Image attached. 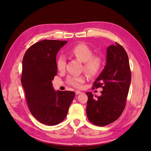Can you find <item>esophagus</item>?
<instances>
[{
    "mask_svg": "<svg viewBox=\"0 0 151 151\" xmlns=\"http://www.w3.org/2000/svg\"><path fill=\"white\" fill-rule=\"evenodd\" d=\"M81 93H82L81 91H76V95L81 94Z\"/></svg>",
    "mask_w": 151,
    "mask_h": 151,
    "instance_id": "esophagus-1",
    "label": "esophagus"
}]
</instances>
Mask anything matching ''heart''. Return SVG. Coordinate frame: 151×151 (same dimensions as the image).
<instances>
[{"instance_id": "b5f03b06", "label": "heart", "mask_w": 151, "mask_h": 151, "mask_svg": "<svg viewBox=\"0 0 151 151\" xmlns=\"http://www.w3.org/2000/svg\"><path fill=\"white\" fill-rule=\"evenodd\" d=\"M68 53L83 62L84 70L89 76L94 77L101 71L103 65L102 57L99 55H93L92 49L87 45L84 43L76 45L68 50ZM65 63V58L63 55L59 56L57 58L56 65L58 70H64ZM67 82L75 88H80L85 82V77L82 75L70 76L67 78Z\"/></svg>"}]
</instances>
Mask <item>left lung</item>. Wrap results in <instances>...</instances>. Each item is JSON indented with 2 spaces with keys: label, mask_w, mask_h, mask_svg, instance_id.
<instances>
[{
  "label": "left lung",
  "mask_w": 151,
  "mask_h": 151,
  "mask_svg": "<svg viewBox=\"0 0 151 151\" xmlns=\"http://www.w3.org/2000/svg\"><path fill=\"white\" fill-rule=\"evenodd\" d=\"M106 64L94 82L93 88H101L100 96L87 92L86 113L88 120L98 126L116 120L124 110L131 82L129 57L125 49L115 42L107 48Z\"/></svg>",
  "instance_id": "8db88e82"
}]
</instances>
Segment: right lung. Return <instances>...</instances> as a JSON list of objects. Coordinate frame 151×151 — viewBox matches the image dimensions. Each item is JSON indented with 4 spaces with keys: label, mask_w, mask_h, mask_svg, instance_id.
<instances>
[{
    "label": "right lung",
    "mask_w": 151,
    "mask_h": 151,
    "mask_svg": "<svg viewBox=\"0 0 151 151\" xmlns=\"http://www.w3.org/2000/svg\"><path fill=\"white\" fill-rule=\"evenodd\" d=\"M67 41L45 40L33 44L22 60L21 84L33 116L43 124L55 125L65 119L75 97L73 91H55L56 55Z\"/></svg>",
    "instance_id": "1"
}]
</instances>
